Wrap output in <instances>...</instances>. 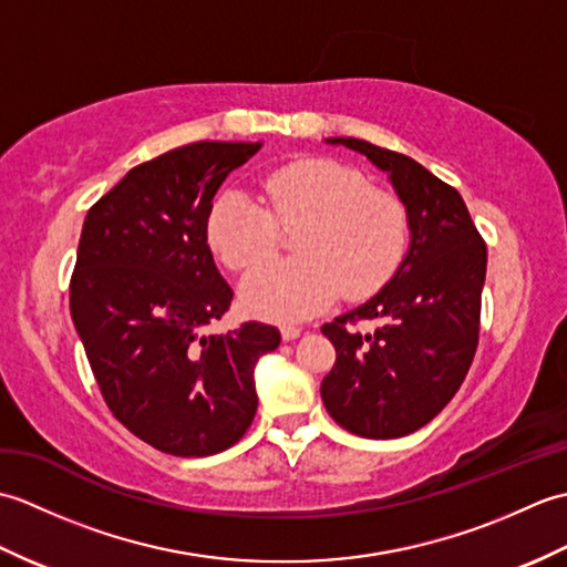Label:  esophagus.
<instances>
[{
	"mask_svg": "<svg viewBox=\"0 0 567 567\" xmlns=\"http://www.w3.org/2000/svg\"><path fill=\"white\" fill-rule=\"evenodd\" d=\"M280 333H282V341L290 343V341L299 339V333H302V331H299L297 327H282V329H280Z\"/></svg>",
	"mask_w": 567,
	"mask_h": 567,
	"instance_id": "1",
	"label": "esophagus"
}]
</instances>
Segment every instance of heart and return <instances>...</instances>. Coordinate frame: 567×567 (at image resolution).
<instances>
[{
  "label": "heart",
  "mask_w": 567,
  "mask_h": 567,
  "mask_svg": "<svg viewBox=\"0 0 567 567\" xmlns=\"http://www.w3.org/2000/svg\"><path fill=\"white\" fill-rule=\"evenodd\" d=\"M260 198L228 189L207 219L209 246L231 270H250L272 256L280 246L277 223L302 226L295 238L302 258L260 265L240 285V302L252 317L305 321L339 290L375 292L404 258L406 207L343 163L307 158L277 167L262 179Z\"/></svg>",
  "instance_id": "b5f03b06"
}]
</instances>
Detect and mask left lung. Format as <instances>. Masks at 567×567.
<instances>
[{
  "label": "left lung",
  "instance_id": "obj_1",
  "mask_svg": "<svg viewBox=\"0 0 567 567\" xmlns=\"http://www.w3.org/2000/svg\"><path fill=\"white\" fill-rule=\"evenodd\" d=\"M388 175L409 216L400 268L365 305L323 323L336 363L321 400L336 424L363 439H400L436 416L475 358L487 248L463 197L424 165L360 138H327ZM378 320L363 337L347 321Z\"/></svg>",
  "mask_w": 567,
  "mask_h": 567
}]
</instances>
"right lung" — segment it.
Returning <instances> with one entry per match:
<instances>
[{
    "mask_svg": "<svg viewBox=\"0 0 567 567\" xmlns=\"http://www.w3.org/2000/svg\"><path fill=\"white\" fill-rule=\"evenodd\" d=\"M260 146L199 141L167 151L84 216L72 323L112 414L163 453L231 449L256 416V363L280 346V331L260 321L204 331L234 299L207 244L212 199Z\"/></svg>",
    "mask_w": 567,
    "mask_h": 567,
    "instance_id": "right-lung-1",
    "label": "right lung"
}]
</instances>
